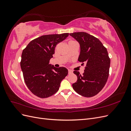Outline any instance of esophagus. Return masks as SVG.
Instances as JSON below:
<instances>
[{"instance_id": "esophagus-1", "label": "esophagus", "mask_w": 131, "mask_h": 131, "mask_svg": "<svg viewBox=\"0 0 131 131\" xmlns=\"http://www.w3.org/2000/svg\"><path fill=\"white\" fill-rule=\"evenodd\" d=\"M73 73V71L72 70L70 69H68V73L70 74H72Z\"/></svg>"}]
</instances>
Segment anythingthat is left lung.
<instances>
[{
    "label": "left lung",
    "mask_w": 131,
    "mask_h": 131,
    "mask_svg": "<svg viewBox=\"0 0 131 131\" xmlns=\"http://www.w3.org/2000/svg\"><path fill=\"white\" fill-rule=\"evenodd\" d=\"M80 46L78 61L85 64L81 75L74 71L78 80L72 85L75 92L82 96L91 97L104 88L108 80L110 59L106 49L99 39L86 32L70 33Z\"/></svg>",
    "instance_id": "8db88e82"
}]
</instances>
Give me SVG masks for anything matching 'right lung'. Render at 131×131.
Wrapping results in <instances>:
<instances>
[{
  "label": "right lung",
  "instance_id": "right-lung-1",
  "mask_svg": "<svg viewBox=\"0 0 131 131\" xmlns=\"http://www.w3.org/2000/svg\"><path fill=\"white\" fill-rule=\"evenodd\" d=\"M69 33L45 35L31 40L23 50L21 68L27 86L35 96L45 98L59 90L63 79L68 75L64 67L56 68L49 64L55 47Z\"/></svg>",
  "mask_w": 131,
  "mask_h": 131
}]
</instances>
